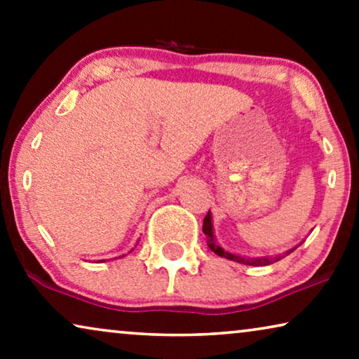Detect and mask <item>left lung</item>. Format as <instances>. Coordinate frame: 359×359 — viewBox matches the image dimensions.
Here are the masks:
<instances>
[{
    "label": "left lung",
    "mask_w": 359,
    "mask_h": 359,
    "mask_svg": "<svg viewBox=\"0 0 359 359\" xmlns=\"http://www.w3.org/2000/svg\"><path fill=\"white\" fill-rule=\"evenodd\" d=\"M203 232L205 235V238H208V245L209 248L212 250L215 255H219V257L222 258H227L230 262H237V263H242V264H248V266H266V264H273L279 262V259L286 257L291 252H294L297 247H294L291 250H287L286 253H279V255H269V257H245V255H238V253H232V252H227V250L220 247L217 243V240H215V235H214V225H212V215H210V210L208 212V215L204 217V224H203Z\"/></svg>",
    "instance_id": "1"
}]
</instances>
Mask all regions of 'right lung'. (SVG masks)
<instances>
[{
	"label": "right lung",
	"mask_w": 359,
	"mask_h": 359,
	"mask_svg": "<svg viewBox=\"0 0 359 359\" xmlns=\"http://www.w3.org/2000/svg\"><path fill=\"white\" fill-rule=\"evenodd\" d=\"M132 250H134V248H132ZM132 250H130V252H132ZM130 252H129V253H130ZM122 257H126V255H122ZM122 257H119V258H122Z\"/></svg>",
	"instance_id": "1"
}]
</instances>
